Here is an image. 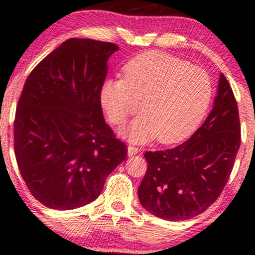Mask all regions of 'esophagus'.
Listing matches in <instances>:
<instances>
[{"mask_svg": "<svg viewBox=\"0 0 255 255\" xmlns=\"http://www.w3.org/2000/svg\"><path fill=\"white\" fill-rule=\"evenodd\" d=\"M138 152H139V149L137 148V147H135V146H128V157H131V155L137 154Z\"/></svg>", "mask_w": 255, "mask_h": 255, "instance_id": "obj_1", "label": "esophagus"}]
</instances>
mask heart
<instances>
[{
    "instance_id": "obj_1",
    "label": "heart",
    "mask_w": 255,
    "mask_h": 255,
    "mask_svg": "<svg viewBox=\"0 0 255 255\" xmlns=\"http://www.w3.org/2000/svg\"><path fill=\"white\" fill-rule=\"evenodd\" d=\"M124 79H108L101 87V105L113 124L120 125L138 109L125 128L131 142L143 143L157 136L161 143L185 138L203 119L213 85L202 68L177 57L148 51L131 59Z\"/></svg>"
}]
</instances>
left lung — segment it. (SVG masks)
<instances>
[{"mask_svg": "<svg viewBox=\"0 0 255 255\" xmlns=\"http://www.w3.org/2000/svg\"><path fill=\"white\" fill-rule=\"evenodd\" d=\"M241 144L238 107L229 81L220 74L212 112L180 146L146 152V175L138 199L164 220L192 219L207 210L225 187Z\"/></svg>", "mask_w": 255, "mask_h": 255, "instance_id": "obj_1", "label": "left lung"}]
</instances>
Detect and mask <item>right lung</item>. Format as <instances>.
Returning a JSON list of instances; mask_svg holds the SVG:
<instances>
[{"label": "right lung", "instance_id": "obj_1", "mask_svg": "<svg viewBox=\"0 0 255 255\" xmlns=\"http://www.w3.org/2000/svg\"><path fill=\"white\" fill-rule=\"evenodd\" d=\"M116 43L69 39L34 68L14 119V152L32 196L51 209L94 202L127 159L103 118L100 92Z\"/></svg>", "mask_w": 255, "mask_h": 255}]
</instances>
